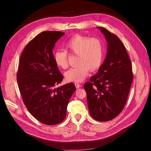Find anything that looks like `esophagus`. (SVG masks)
<instances>
[{"instance_id": "obj_1", "label": "esophagus", "mask_w": 151, "mask_h": 151, "mask_svg": "<svg viewBox=\"0 0 151 151\" xmlns=\"http://www.w3.org/2000/svg\"><path fill=\"white\" fill-rule=\"evenodd\" d=\"M75 86L76 87V88H81V85L80 84H79V83H75Z\"/></svg>"}]
</instances>
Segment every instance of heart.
<instances>
[{"mask_svg": "<svg viewBox=\"0 0 151 151\" xmlns=\"http://www.w3.org/2000/svg\"><path fill=\"white\" fill-rule=\"evenodd\" d=\"M65 47L76 55V65L65 72V79L69 82H81L88 76L89 70H97L101 66L104 58L105 47L102 40L98 38L77 35L65 43ZM68 52L59 49L53 53V60L57 67H68Z\"/></svg>", "mask_w": 151, "mask_h": 151, "instance_id": "b5f03b06", "label": "heart"}]
</instances>
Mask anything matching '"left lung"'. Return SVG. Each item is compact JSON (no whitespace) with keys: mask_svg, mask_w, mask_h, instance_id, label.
I'll return each mask as SVG.
<instances>
[{"mask_svg":"<svg viewBox=\"0 0 151 151\" xmlns=\"http://www.w3.org/2000/svg\"><path fill=\"white\" fill-rule=\"evenodd\" d=\"M108 42L107 55L98 72L84 85L89 113L94 120H113L122 111L134 79L132 65L125 45L118 36L98 28Z\"/></svg>","mask_w":151,"mask_h":151,"instance_id":"obj_1","label":"left lung"}]
</instances>
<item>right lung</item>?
Returning <instances> with one entry per match:
<instances>
[{
	"instance_id": "right-lung-1",
	"label": "right lung",
	"mask_w": 151,
	"mask_h": 151,
	"mask_svg": "<svg viewBox=\"0 0 151 151\" xmlns=\"http://www.w3.org/2000/svg\"><path fill=\"white\" fill-rule=\"evenodd\" d=\"M65 34L43 31L26 45L17 72L22 101L36 120L48 125H57L66 116L67 107L75 85L69 83L55 88L63 76L53 60V49Z\"/></svg>"
}]
</instances>
